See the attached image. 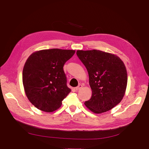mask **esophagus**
Returning <instances> with one entry per match:
<instances>
[{
	"label": "esophagus",
	"mask_w": 149,
	"mask_h": 149,
	"mask_svg": "<svg viewBox=\"0 0 149 149\" xmlns=\"http://www.w3.org/2000/svg\"><path fill=\"white\" fill-rule=\"evenodd\" d=\"M82 87H83L82 84H79L77 87L75 88V90H76V91H78V90L80 89L81 88H82Z\"/></svg>",
	"instance_id": "34e87169"
}]
</instances>
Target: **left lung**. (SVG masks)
I'll return each instance as SVG.
<instances>
[{
  "label": "left lung",
  "instance_id": "left-lung-1",
  "mask_svg": "<svg viewBox=\"0 0 149 149\" xmlns=\"http://www.w3.org/2000/svg\"><path fill=\"white\" fill-rule=\"evenodd\" d=\"M86 68L92 96L84 104L96 114L111 110L123 100L127 83L123 61L114 55L97 49L76 52Z\"/></svg>",
  "mask_w": 149,
  "mask_h": 149
}]
</instances>
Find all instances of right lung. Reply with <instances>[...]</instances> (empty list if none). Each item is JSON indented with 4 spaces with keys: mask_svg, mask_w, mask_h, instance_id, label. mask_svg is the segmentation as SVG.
<instances>
[{
    "mask_svg": "<svg viewBox=\"0 0 149 149\" xmlns=\"http://www.w3.org/2000/svg\"><path fill=\"white\" fill-rule=\"evenodd\" d=\"M74 53L53 48L36 52L29 57L22 80L26 96L37 109L48 112L55 111L70 93L63 66Z\"/></svg>",
    "mask_w": 149,
    "mask_h": 149,
    "instance_id": "right-lung-1",
    "label": "right lung"
}]
</instances>
